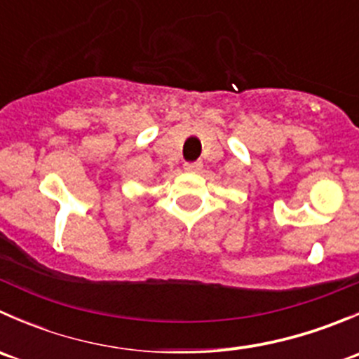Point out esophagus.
I'll use <instances>...</instances> for the list:
<instances>
[{
	"label": "esophagus",
	"mask_w": 359,
	"mask_h": 359,
	"mask_svg": "<svg viewBox=\"0 0 359 359\" xmlns=\"http://www.w3.org/2000/svg\"><path fill=\"white\" fill-rule=\"evenodd\" d=\"M184 168H186L187 172H200V170L203 168V163H201V161L186 163V165H184Z\"/></svg>",
	"instance_id": "34e87169"
}]
</instances>
